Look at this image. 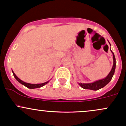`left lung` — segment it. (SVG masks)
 Returning a JSON list of instances; mask_svg holds the SVG:
<instances>
[{
	"label": "left lung",
	"mask_w": 126,
	"mask_h": 126,
	"mask_svg": "<svg viewBox=\"0 0 126 126\" xmlns=\"http://www.w3.org/2000/svg\"><path fill=\"white\" fill-rule=\"evenodd\" d=\"M110 44V43H109ZM113 55V67H112L111 71H110L108 75L104 79L98 80L95 81V82H93V83H79V85L82 88L85 90H91L94 91H97L100 90V89L102 88L104 86L106 85L111 80L112 77H113V74L115 73V70L116 67V63H115V55L112 51L110 50Z\"/></svg>",
	"instance_id": "obj_1"
}]
</instances>
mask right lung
<instances>
[{"label":"right lung","mask_w":126,"mask_h":126,"mask_svg":"<svg viewBox=\"0 0 126 126\" xmlns=\"http://www.w3.org/2000/svg\"><path fill=\"white\" fill-rule=\"evenodd\" d=\"M13 75H14V78H16V79L17 80V81H18V82H20L21 84L25 85V86H26L27 88H30V89H34V88H40V87H42V86H43L44 85H45L46 84H47V83H48L49 81H47L46 82H44V83H38V84H31V83H26V82H23V81H22L21 80H20L19 78H18V77L15 74V73L14 72H13Z\"/></svg>","instance_id":"right-lung-1"}]
</instances>
